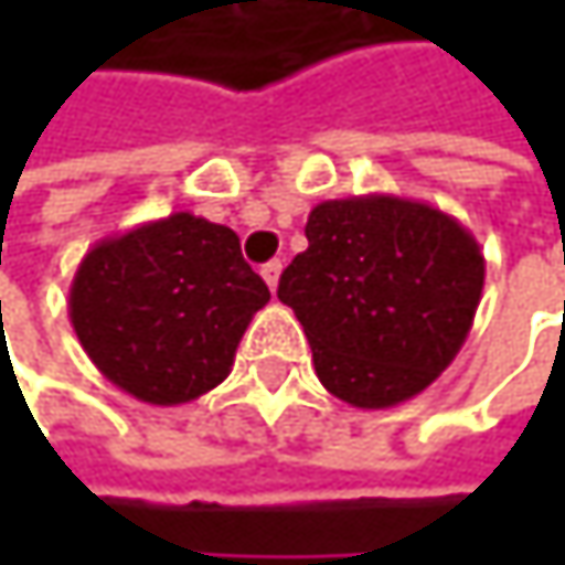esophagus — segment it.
Masks as SVG:
<instances>
[{"label": "esophagus", "mask_w": 565, "mask_h": 565, "mask_svg": "<svg viewBox=\"0 0 565 565\" xmlns=\"http://www.w3.org/2000/svg\"><path fill=\"white\" fill-rule=\"evenodd\" d=\"M281 262H268V265H262V278L265 284L271 287V290H278V281H281Z\"/></svg>", "instance_id": "1"}]
</instances>
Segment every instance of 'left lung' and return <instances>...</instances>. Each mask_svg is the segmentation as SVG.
Returning a JSON list of instances; mask_svg holds the SVG:
<instances>
[{
  "label": "left lung",
  "mask_w": 565,
  "mask_h": 565,
  "mask_svg": "<svg viewBox=\"0 0 565 565\" xmlns=\"http://www.w3.org/2000/svg\"><path fill=\"white\" fill-rule=\"evenodd\" d=\"M278 297L300 320L327 393L393 408L428 390L465 347L481 290L478 238L448 212L402 195L327 199Z\"/></svg>",
  "instance_id": "1"
}]
</instances>
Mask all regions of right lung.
<instances>
[{
	"instance_id": "right-lung-1",
	"label": "right lung",
	"mask_w": 565,
	"mask_h": 565,
	"mask_svg": "<svg viewBox=\"0 0 565 565\" xmlns=\"http://www.w3.org/2000/svg\"><path fill=\"white\" fill-rule=\"evenodd\" d=\"M271 300L238 235L192 212L100 238L67 290L71 327L107 383L147 405L215 390Z\"/></svg>"
}]
</instances>
